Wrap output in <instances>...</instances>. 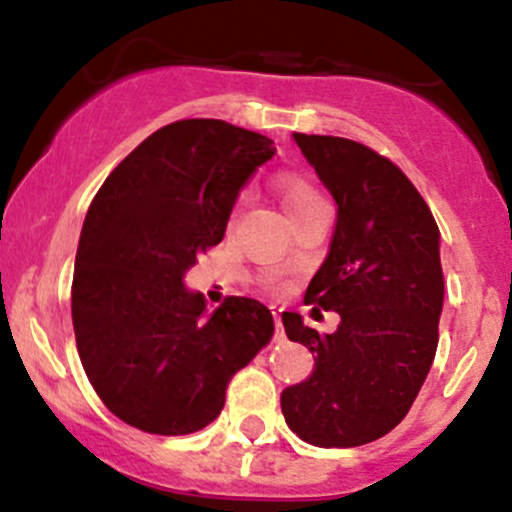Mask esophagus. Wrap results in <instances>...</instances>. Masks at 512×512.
I'll list each match as a JSON object with an SVG mask.
<instances>
[{"label": "esophagus", "mask_w": 512, "mask_h": 512, "mask_svg": "<svg viewBox=\"0 0 512 512\" xmlns=\"http://www.w3.org/2000/svg\"><path fill=\"white\" fill-rule=\"evenodd\" d=\"M272 315H275V340H282L285 337V332H282V320H280V312L272 307Z\"/></svg>", "instance_id": "obj_1"}]
</instances>
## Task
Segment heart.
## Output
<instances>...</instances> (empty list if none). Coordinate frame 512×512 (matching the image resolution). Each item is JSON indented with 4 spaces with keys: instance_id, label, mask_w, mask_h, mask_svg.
<instances>
[{
    "instance_id": "b5f03b06",
    "label": "heart",
    "mask_w": 512,
    "mask_h": 512,
    "mask_svg": "<svg viewBox=\"0 0 512 512\" xmlns=\"http://www.w3.org/2000/svg\"><path fill=\"white\" fill-rule=\"evenodd\" d=\"M277 190H280L282 205H285V210L290 212V217H297L300 212H305L307 207L322 202V195L317 192V187L300 175L280 177Z\"/></svg>"
}]
</instances>
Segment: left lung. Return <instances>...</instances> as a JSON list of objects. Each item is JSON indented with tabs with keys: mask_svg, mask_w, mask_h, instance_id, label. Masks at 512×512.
<instances>
[{
	"mask_svg": "<svg viewBox=\"0 0 512 512\" xmlns=\"http://www.w3.org/2000/svg\"><path fill=\"white\" fill-rule=\"evenodd\" d=\"M292 137L337 202L330 252L305 305L335 310L340 325L320 335L282 312L287 337L315 355L312 375L282 390V415L305 443L355 448L408 415L433 365L445 295L440 230L388 157L342 137Z\"/></svg>",
	"mask_w": 512,
	"mask_h": 512,
	"instance_id": "8db88e82",
	"label": "left lung"
}]
</instances>
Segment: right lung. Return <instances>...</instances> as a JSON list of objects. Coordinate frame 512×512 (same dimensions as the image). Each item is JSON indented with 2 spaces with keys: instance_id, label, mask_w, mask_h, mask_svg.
Masks as SVG:
<instances>
[{
  "instance_id": "1",
  "label": "right lung",
  "mask_w": 512,
  "mask_h": 512,
  "mask_svg": "<svg viewBox=\"0 0 512 512\" xmlns=\"http://www.w3.org/2000/svg\"><path fill=\"white\" fill-rule=\"evenodd\" d=\"M275 155L272 140L222 119H180L104 180L79 235L72 280L77 352L109 413L152 435L197 433L220 415L230 377L275 332L272 312L227 297L205 315L185 287L220 245L237 195Z\"/></svg>"
}]
</instances>
